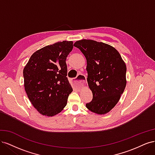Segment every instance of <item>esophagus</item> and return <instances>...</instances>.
I'll use <instances>...</instances> for the list:
<instances>
[{
	"label": "esophagus",
	"instance_id": "34e87169",
	"mask_svg": "<svg viewBox=\"0 0 155 155\" xmlns=\"http://www.w3.org/2000/svg\"><path fill=\"white\" fill-rule=\"evenodd\" d=\"M85 80L86 78L85 76H83V74H78L76 79H73L72 80V85L74 87L76 88H79L85 85Z\"/></svg>",
	"mask_w": 155,
	"mask_h": 155
}]
</instances>
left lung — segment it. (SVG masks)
Returning <instances> with one entry per match:
<instances>
[{
	"label": "left lung",
	"mask_w": 155,
	"mask_h": 155,
	"mask_svg": "<svg viewBox=\"0 0 155 155\" xmlns=\"http://www.w3.org/2000/svg\"><path fill=\"white\" fill-rule=\"evenodd\" d=\"M87 59V83L93 97L88 109L98 114L109 112L118 102L126 86V65L112 46L93 40L74 44Z\"/></svg>",
	"instance_id": "obj_1"
}]
</instances>
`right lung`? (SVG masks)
<instances>
[{
    "label": "right lung",
    "instance_id": "obj_1",
    "mask_svg": "<svg viewBox=\"0 0 155 155\" xmlns=\"http://www.w3.org/2000/svg\"><path fill=\"white\" fill-rule=\"evenodd\" d=\"M73 42L63 41L36 51L23 70L25 88L31 104L41 114L53 116L67 104L73 91L66 59Z\"/></svg>",
    "mask_w": 155,
    "mask_h": 155
}]
</instances>
